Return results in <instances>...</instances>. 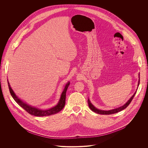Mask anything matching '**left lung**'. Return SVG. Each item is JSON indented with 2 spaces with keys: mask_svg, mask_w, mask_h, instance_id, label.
<instances>
[{
  "mask_svg": "<svg viewBox=\"0 0 148 148\" xmlns=\"http://www.w3.org/2000/svg\"><path fill=\"white\" fill-rule=\"evenodd\" d=\"M138 85H137V87H138V85L140 84V73L138 74ZM136 92H134V93L133 94V95L129 99V100L127 101V103L124 105V106H121L120 107H119V108H115V109H111V110H100V109H99L97 108H96L95 106H93L90 101V100L88 99V106L90 108V109L94 112L97 113V114H114V113H116L119 112H120L123 110H124V109H125L127 108V106L129 105V104L130 103V102L132 101V100H133L134 95H136Z\"/></svg>",
  "mask_w": 148,
  "mask_h": 148,
  "instance_id": "8db88e82",
  "label": "left lung"
}]
</instances>
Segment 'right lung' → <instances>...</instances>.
Segmentation results:
<instances>
[{
    "instance_id": "1",
    "label": "right lung",
    "mask_w": 148,
    "mask_h": 148,
    "mask_svg": "<svg viewBox=\"0 0 148 148\" xmlns=\"http://www.w3.org/2000/svg\"><path fill=\"white\" fill-rule=\"evenodd\" d=\"M8 82V88L10 92V93L13 97V99L15 100V101L22 107L25 110H26L28 113L30 114L35 116H39V117H42V116H50L52 114H56L62 110L65 106V97H66V92L67 90V89L69 85L70 82H68L64 87L63 91L62 93L60 100L58 102V103L53 107H52L49 109H41L38 108H36L34 106H30L26 103H24L23 101L21 99H20L14 93V90L11 88L10 84Z\"/></svg>"
}]
</instances>
